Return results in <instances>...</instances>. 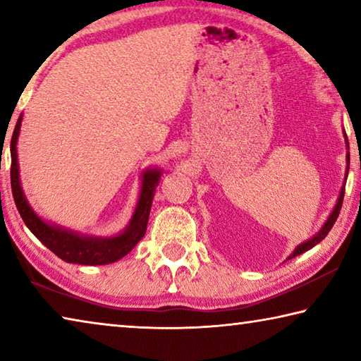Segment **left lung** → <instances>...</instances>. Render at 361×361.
<instances>
[{
  "mask_svg": "<svg viewBox=\"0 0 361 361\" xmlns=\"http://www.w3.org/2000/svg\"><path fill=\"white\" fill-rule=\"evenodd\" d=\"M344 137H345V132H344ZM345 145H347V148H349V142H347V137H345ZM349 162H350V154H349V152H347V172H349ZM345 176H347V175H345ZM344 185H345V183H344ZM344 191H345V186H342V188H341L339 199H338V204L334 205L331 215L328 216L326 223L322 226V229H320L319 232H317V234H315L314 237H310L309 240L299 243V245L295 248V252L291 253L290 258H295V256L301 255V253H304V252H307V250L315 247L317 243H320L323 239H325V237L328 235V232L331 231L333 224L336 223V219H338V216H339V212H341V207H342V200H344ZM290 258H288V259H290Z\"/></svg>",
  "mask_w": 361,
  "mask_h": 361,
  "instance_id": "left-lung-1",
  "label": "left lung"
}]
</instances>
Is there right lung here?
Returning <instances> with one entry per match:
<instances>
[{
  "label": "right lung",
  "mask_w": 361,
  "mask_h": 361,
  "mask_svg": "<svg viewBox=\"0 0 361 361\" xmlns=\"http://www.w3.org/2000/svg\"><path fill=\"white\" fill-rule=\"evenodd\" d=\"M22 116L17 119L11 138V188L14 202L17 205L23 223L33 232L41 243L56 253L60 259L73 264H85V266H102L111 264V262L121 259L126 256L137 243L143 239L148 218L151 212L152 197H154L156 186L161 180L162 170L148 169L145 170L142 189H140V197L133 212L132 219L127 228L114 237H94V235H81L75 231H68L60 228V226L49 224L36 215L25 194L22 191L20 178H19V162H17V138L20 133Z\"/></svg>",
  "instance_id": "add662e5"
}]
</instances>
